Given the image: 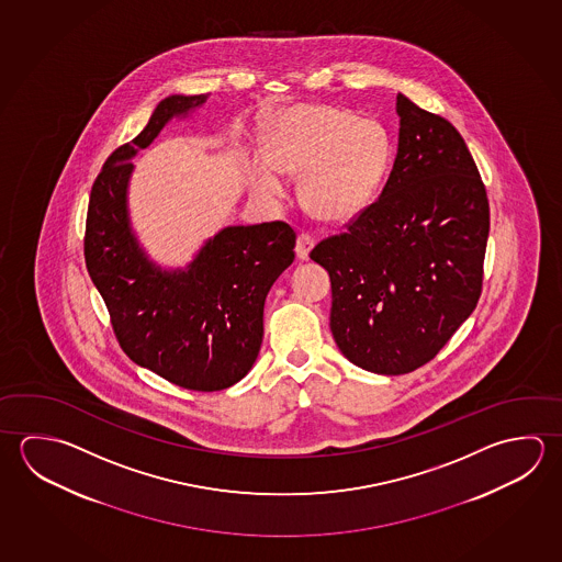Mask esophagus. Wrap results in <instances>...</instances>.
<instances>
[{"label": "esophagus", "mask_w": 562, "mask_h": 562, "mask_svg": "<svg viewBox=\"0 0 562 562\" xmlns=\"http://www.w3.org/2000/svg\"><path fill=\"white\" fill-rule=\"evenodd\" d=\"M315 240L310 237V235H300L297 240H295V257L300 258V260H307L310 258V252H312V248H314Z\"/></svg>", "instance_id": "1"}]
</instances>
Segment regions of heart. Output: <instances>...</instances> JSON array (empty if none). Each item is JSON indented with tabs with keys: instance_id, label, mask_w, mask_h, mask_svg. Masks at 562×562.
Wrapping results in <instances>:
<instances>
[{
	"instance_id": "b5f03b06",
	"label": "heart",
	"mask_w": 562,
	"mask_h": 562,
	"mask_svg": "<svg viewBox=\"0 0 562 562\" xmlns=\"http://www.w3.org/2000/svg\"><path fill=\"white\" fill-rule=\"evenodd\" d=\"M265 154L248 164L257 193L282 198V173L302 172V205L314 217L339 223L361 213L381 188L391 142L383 124L371 116L324 104H294L268 122Z\"/></svg>"
}]
</instances>
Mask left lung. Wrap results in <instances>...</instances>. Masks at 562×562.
Returning <instances> with one entry per match:
<instances>
[{
  "instance_id": "obj_1",
  "label": "left lung",
  "mask_w": 562,
  "mask_h": 562,
  "mask_svg": "<svg viewBox=\"0 0 562 562\" xmlns=\"http://www.w3.org/2000/svg\"><path fill=\"white\" fill-rule=\"evenodd\" d=\"M398 148L381 198L310 258L329 272V325L364 371L428 363L482 294L490 205L460 132L396 94Z\"/></svg>"
}]
</instances>
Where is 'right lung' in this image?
I'll use <instances>...</instances> for the list:
<instances>
[{"instance_id": "add662e5", "label": "right lung", "mask_w": 562, "mask_h": 562, "mask_svg": "<svg viewBox=\"0 0 562 562\" xmlns=\"http://www.w3.org/2000/svg\"><path fill=\"white\" fill-rule=\"evenodd\" d=\"M207 100H161L146 128L106 159L90 193L85 258L124 353L169 383L213 393L238 383L257 361L265 302L294 262L295 233L282 221L231 225L186 267L149 258L130 215L132 159L171 120L189 119Z\"/></svg>"}]
</instances>
